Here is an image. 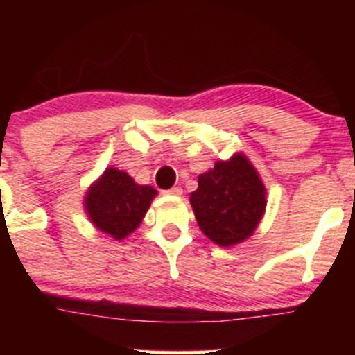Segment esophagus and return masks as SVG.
Listing matches in <instances>:
<instances>
[{
    "instance_id": "1",
    "label": "esophagus",
    "mask_w": 355,
    "mask_h": 355,
    "mask_svg": "<svg viewBox=\"0 0 355 355\" xmlns=\"http://www.w3.org/2000/svg\"><path fill=\"white\" fill-rule=\"evenodd\" d=\"M166 193H168V195H173V197H180V195L183 193V190L180 189V187H173V189L166 190Z\"/></svg>"
}]
</instances>
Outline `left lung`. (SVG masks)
<instances>
[{
  "instance_id": "1",
  "label": "left lung",
  "mask_w": 355,
  "mask_h": 355,
  "mask_svg": "<svg viewBox=\"0 0 355 355\" xmlns=\"http://www.w3.org/2000/svg\"><path fill=\"white\" fill-rule=\"evenodd\" d=\"M190 205L205 237L220 247H234L254 235L267 207V189L245 153L215 162L198 175Z\"/></svg>"
}]
</instances>
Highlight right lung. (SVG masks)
<instances>
[{
    "label": "right lung",
    "instance_id": "right-lung-1",
    "mask_svg": "<svg viewBox=\"0 0 355 355\" xmlns=\"http://www.w3.org/2000/svg\"><path fill=\"white\" fill-rule=\"evenodd\" d=\"M157 195L153 187L138 185L123 170L108 166L88 187L83 207L96 230L123 240L140 227Z\"/></svg>",
    "mask_w": 355,
    "mask_h": 355
}]
</instances>
